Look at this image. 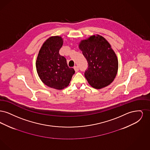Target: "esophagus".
<instances>
[{
    "instance_id": "34e87169",
    "label": "esophagus",
    "mask_w": 150,
    "mask_h": 150,
    "mask_svg": "<svg viewBox=\"0 0 150 150\" xmlns=\"http://www.w3.org/2000/svg\"><path fill=\"white\" fill-rule=\"evenodd\" d=\"M74 70H75V71L76 72H78L79 71V67L78 66H74Z\"/></svg>"
}]
</instances>
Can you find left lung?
<instances>
[{"instance_id": "left-lung-1", "label": "left lung", "mask_w": 150, "mask_h": 150, "mask_svg": "<svg viewBox=\"0 0 150 150\" xmlns=\"http://www.w3.org/2000/svg\"><path fill=\"white\" fill-rule=\"evenodd\" d=\"M79 48L88 64L84 75L89 84L97 89L109 86L118 70V59L110 44L96 34L81 40Z\"/></svg>"}]
</instances>
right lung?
Here are the masks:
<instances>
[{
    "mask_svg": "<svg viewBox=\"0 0 150 150\" xmlns=\"http://www.w3.org/2000/svg\"><path fill=\"white\" fill-rule=\"evenodd\" d=\"M63 43V38L60 36L48 38L39 50L36 61L37 73L42 81L58 90L69 85L75 72L68 66L66 58L59 54Z\"/></svg>",
    "mask_w": 150,
    "mask_h": 150,
    "instance_id": "obj_1",
    "label": "right lung"
}]
</instances>
